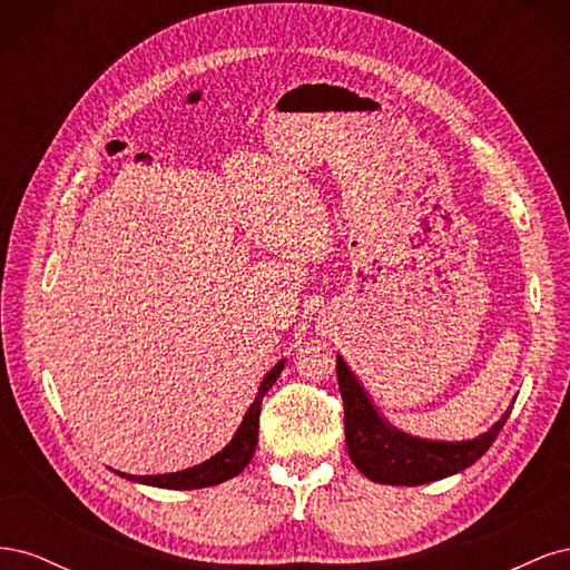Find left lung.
<instances>
[{"label": "left lung", "mask_w": 570, "mask_h": 570, "mask_svg": "<svg viewBox=\"0 0 570 570\" xmlns=\"http://www.w3.org/2000/svg\"><path fill=\"white\" fill-rule=\"evenodd\" d=\"M337 383L344 402V438L356 469L383 485H425L473 465L504 428L511 406L488 433L463 442L413 438L390 425L371 402L352 368L337 356Z\"/></svg>", "instance_id": "8db88e82"}]
</instances>
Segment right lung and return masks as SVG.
I'll return each mask as SVG.
<instances>
[{
	"label": "right lung",
	"instance_id": "1",
	"mask_svg": "<svg viewBox=\"0 0 570 570\" xmlns=\"http://www.w3.org/2000/svg\"><path fill=\"white\" fill-rule=\"evenodd\" d=\"M285 366V358H281L275 364L266 377L258 385L256 400L252 402V406L247 409L243 423H239L237 433L233 435V440L223 446V450L206 459L199 465H193V469H185L178 473H164V475H130V473H118L120 478L132 480V482H142V485H151V488H164V490H199V488H212L218 485V482H226L235 475L243 473L247 469V463L254 456L256 442H258V413H262V400L264 394L273 387V383L278 381V375Z\"/></svg>",
	"mask_w": 570,
	"mask_h": 570
}]
</instances>
